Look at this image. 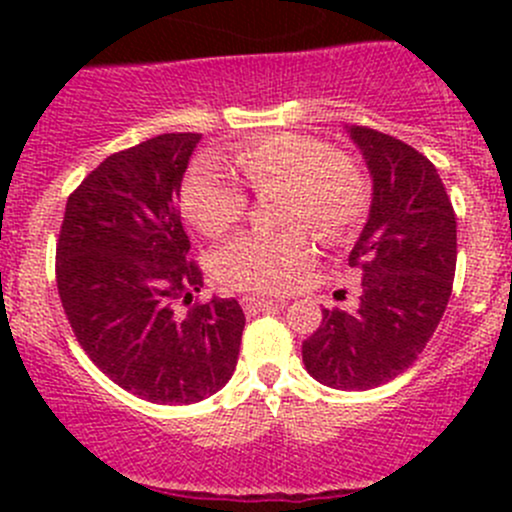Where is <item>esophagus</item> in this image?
I'll list each match as a JSON object with an SVG mask.
<instances>
[{
  "label": "esophagus",
  "instance_id": "1",
  "mask_svg": "<svg viewBox=\"0 0 512 512\" xmlns=\"http://www.w3.org/2000/svg\"><path fill=\"white\" fill-rule=\"evenodd\" d=\"M282 299H265V297H242V309L247 314H257V312H265V309L272 307H282Z\"/></svg>",
  "mask_w": 512,
  "mask_h": 512
}]
</instances>
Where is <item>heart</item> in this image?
<instances>
[{
	"label": "heart",
	"instance_id": "1",
	"mask_svg": "<svg viewBox=\"0 0 512 512\" xmlns=\"http://www.w3.org/2000/svg\"><path fill=\"white\" fill-rule=\"evenodd\" d=\"M232 163L252 190L280 185V223L307 225L322 240H339L359 223L366 208V185L344 153L324 148L302 133H272L245 143ZM185 218L203 235H223L240 223L247 193L213 158H198L180 188ZM314 257L304 227L282 232H245L215 252V275L227 287L247 292H280L292 285Z\"/></svg>",
	"mask_w": 512,
	"mask_h": 512
}]
</instances>
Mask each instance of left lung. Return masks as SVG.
<instances>
[{
  "mask_svg": "<svg viewBox=\"0 0 512 512\" xmlns=\"http://www.w3.org/2000/svg\"><path fill=\"white\" fill-rule=\"evenodd\" d=\"M349 133L374 180L369 220L349 252L364 275L359 307L324 309L302 359L319 384L364 391L409 369L436 332L456 275V213L423 153L374 128Z\"/></svg>",
  "mask_w": 512,
  "mask_h": 512,
  "instance_id": "8db88e82",
  "label": "left lung"
}]
</instances>
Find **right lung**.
I'll use <instances>...</instances> for the list:
<instances>
[{
  "mask_svg": "<svg viewBox=\"0 0 512 512\" xmlns=\"http://www.w3.org/2000/svg\"><path fill=\"white\" fill-rule=\"evenodd\" d=\"M198 141L163 133L108 156L69 195L56 242V287L81 349L151 404H195L223 389L245 329L237 299L190 304L203 270L188 260L178 198Z\"/></svg>",
  "mask_w": 512,
  "mask_h": 512,
  "instance_id": "obj_1",
  "label": "right lung"
}]
</instances>
